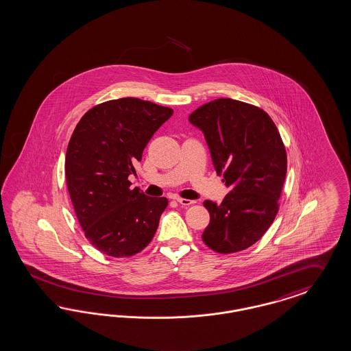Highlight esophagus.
Wrapping results in <instances>:
<instances>
[{"mask_svg": "<svg viewBox=\"0 0 351 351\" xmlns=\"http://www.w3.org/2000/svg\"><path fill=\"white\" fill-rule=\"evenodd\" d=\"M176 201L179 202V205L182 206H189L193 205L194 201L192 199H186V198H176Z\"/></svg>", "mask_w": 351, "mask_h": 351, "instance_id": "obj_1", "label": "esophagus"}]
</instances>
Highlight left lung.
Instances as JSON below:
<instances>
[{
  "label": "left lung",
  "instance_id": "1",
  "mask_svg": "<svg viewBox=\"0 0 351 351\" xmlns=\"http://www.w3.org/2000/svg\"><path fill=\"white\" fill-rule=\"evenodd\" d=\"M202 131L213 165L230 188L221 204L205 201L210 223L202 240L230 254L258 241L278 210L287 175V153L266 111L232 98H219L189 115Z\"/></svg>",
  "mask_w": 351,
  "mask_h": 351
}]
</instances>
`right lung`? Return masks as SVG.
<instances>
[{"mask_svg":"<svg viewBox=\"0 0 351 351\" xmlns=\"http://www.w3.org/2000/svg\"><path fill=\"white\" fill-rule=\"evenodd\" d=\"M172 109L125 97L97 105L77 123L66 153V182L85 237L110 256H131L149 245L166 197L131 189L128 176Z\"/></svg>","mask_w":351,"mask_h":351,"instance_id":"1","label":"right lung"}]
</instances>
